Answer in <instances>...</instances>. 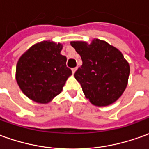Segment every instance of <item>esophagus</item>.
<instances>
[{"label": "esophagus", "mask_w": 149, "mask_h": 149, "mask_svg": "<svg viewBox=\"0 0 149 149\" xmlns=\"http://www.w3.org/2000/svg\"><path fill=\"white\" fill-rule=\"evenodd\" d=\"M76 70H77V68H73L72 69V73H73V74H74Z\"/></svg>", "instance_id": "1"}]
</instances>
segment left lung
Returning a JSON list of instances; mask_svg holds the SVG:
<instances>
[{"label": "left lung", "mask_w": 149, "mask_h": 149, "mask_svg": "<svg viewBox=\"0 0 149 149\" xmlns=\"http://www.w3.org/2000/svg\"><path fill=\"white\" fill-rule=\"evenodd\" d=\"M83 65L74 73L86 98L96 106H107L122 96L127 86L130 65L123 53L107 42L94 39L90 45L71 41Z\"/></svg>", "instance_id": "1"}]
</instances>
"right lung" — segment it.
<instances>
[{
	"label": "right lung",
	"instance_id": "add662e5",
	"mask_svg": "<svg viewBox=\"0 0 149 149\" xmlns=\"http://www.w3.org/2000/svg\"><path fill=\"white\" fill-rule=\"evenodd\" d=\"M63 45L47 40L31 46L16 66V81L22 92L35 102L49 103L62 91L72 74L61 55Z\"/></svg>",
	"mask_w": 149,
	"mask_h": 149
}]
</instances>
